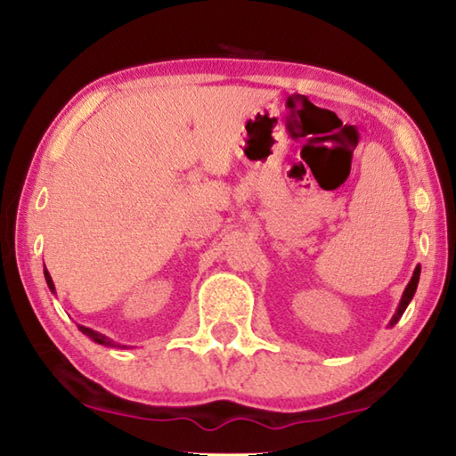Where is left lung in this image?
I'll list each match as a JSON object with an SVG mask.
<instances>
[{"mask_svg":"<svg viewBox=\"0 0 456 456\" xmlns=\"http://www.w3.org/2000/svg\"><path fill=\"white\" fill-rule=\"evenodd\" d=\"M419 274H421V266H417L415 273H413V276H411V281H409L407 289H405V292H403V297H401V302H399V306H397V312H395V314H394V318H391L389 326H395V324L399 322V318L403 316L405 308L409 306V302H411L413 294H415V290H417V284H419Z\"/></svg>","mask_w":456,"mask_h":456,"instance_id":"left-lung-1","label":"left lung"}]
</instances>
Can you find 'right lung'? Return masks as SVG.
I'll return each mask as SVG.
<instances>
[{
    "label": "right lung",
    "mask_w": 456,
    "mask_h": 456,
    "mask_svg": "<svg viewBox=\"0 0 456 456\" xmlns=\"http://www.w3.org/2000/svg\"><path fill=\"white\" fill-rule=\"evenodd\" d=\"M45 281H47V287H49V290L55 294V284H53V279H51V274L47 273V269H45ZM78 330L80 332H83L85 336H88L91 338V340H94L96 344H102V346H114V342L110 340V338H106V336H102V334H98V332H94V330H91V328H86V326H78Z\"/></svg>",
    "instance_id": "add662e5"
}]
</instances>
